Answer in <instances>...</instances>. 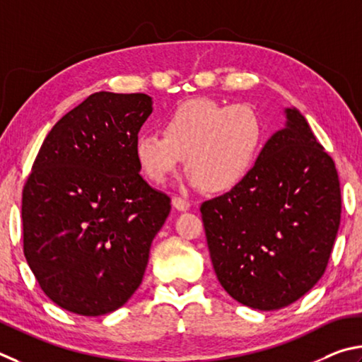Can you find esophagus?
<instances>
[{
	"label": "esophagus",
	"instance_id": "esophagus-1",
	"mask_svg": "<svg viewBox=\"0 0 362 362\" xmlns=\"http://www.w3.org/2000/svg\"><path fill=\"white\" fill-rule=\"evenodd\" d=\"M173 206L177 211H187L189 208H191V204L181 197H173Z\"/></svg>",
	"mask_w": 362,
	"mask_h": 362
}]
</instances>
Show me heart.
Returning <instances> with one entry per match:
<instances>
[{
    "mask_svg": "<svg viewBox=\"0 0 362 362\" xmlns=\"http://www.w3.org/2000/svg\"><path fill=\"white\" fill-rule=\"evenodd\" d=\"M264 141L265 124L252 106L194 98L165 117L162 133H139L133 154L156 185H163L186 158L189 186L227 194L248 180Z\"/></svg>",
    "mask_w": 362,
    "mask_h": 362,
    "instance_id": "obj_1",
    "label": "heart"
}]
</instances>
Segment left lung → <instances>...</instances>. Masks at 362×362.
Instances as JSON below:
<instances>
[{"instance_id":"obj_1","label":"left lung","mask_w":362,"mask_h":362,"mask_svg":"<svg viewBox=\"0 0 362 362\" xmlns=\"http://www.w3.org/2000/svg\"><path fill=\"white\" fill-rule=\"evenodd\" d=\"M284 116L248 180L200 206L221 286L262 312L288 307L318 283L340 226L334 160L299 110Z\"/></svg>"}]
</instances>
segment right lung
<instances>
[{
  "label": "right lung",
  "instance_id": "add662e5",
  "mask_svg": "<svg viewBox=\"0 0 362 362\" xmlns=\"http://www.w3.org/2000/svg\"><path fill=\"white\" fill-rule=\"evenodd\" d=\"M151 112L146 93H92L52 127L25 182L23 255L44 294L68 312L111 313L141 284L171 210L133 154Z\"/></svg>",
  "mask_w": 362,
  "mask_h": 362
}]
</instances>
